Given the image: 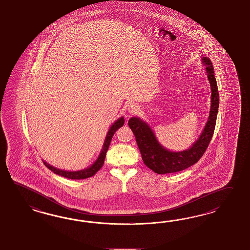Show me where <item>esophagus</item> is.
Masks as SVG:
<instances>
[{
  "instance_id": "esophagus-1",
  "label": "esophagus",
  "mask_w": 250,
  "mask_h": 250,
  "mask_svg": "<svg viewBox=\"0 0 250 250\" xmlns=\"http://www.w3.org/2000/svg\"><path fill=\"white\" fill-rule=\"evenodd\" d=\"M137 109H138V106L135 104H130L128 105V108H127V110H128L130 114H135Z\"/></svg>"
}]
</instances>
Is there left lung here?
<instances>
[{
	"mask_svg": "<svg viewBox=\"0 0 250 250\" xmlns=\"http://www.w3.org/2000/svg\"><path fill=\"white\" fill-rule=\"evenodd\" d=\"M202 60L203 63L207 66L206 71L212 91L211 107L208 120L202 134L190 148L181 152H171L159 144L155 138L154 132L146 123L137 117L129 119V127L135 135L143 161L148 168L153 170L156 174L163 175L176 173L195 165L205 154L212 139L219 106V95L212 62L209 58L205 56Z\"/></svg>",
	"mask_w": 250,
	"mask_h": 250,
	"instance_id": "left-lung-1",
	"label": "left lung"
}]
</instances>
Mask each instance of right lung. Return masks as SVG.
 I'll list each match as a JSON object with an SVG mask.
<instances>
[{
	"mask_svg": "<svg viewBox=\"0 0 250 250\" xmlns=\"http://www.w3.org/2000/svg\"><path fill=\"white\" fill-rule=\"evenodd\" d=\"M124 124H125V119H124V117H121L118 120H116L114 125H111V127H110L109 131H108L107 135L105 137L104 144L103 146V149H102L100 155L98 156V158L96 159V161L91 167H87V168L80 170V171L69 172V171H64V170H61V169L55 168L54 167L50 166L45 161H42V162L45 165V167L47 168L50 169L51 171H53L54 174L63 176V177H66L68 179H85V178H88V177L95 176L96 172H98L101 169L104 163L105 155H106V152H107L108 148H109L111 140L113 138V135H115V133L117 131V129L120 128L121 126L124 125Z\"/></svg>",
	"mask_w": 250,
	"mask_h": 250,
	"instance_id": "add662e5",
	"label": "right lung"
}]
</instances>
